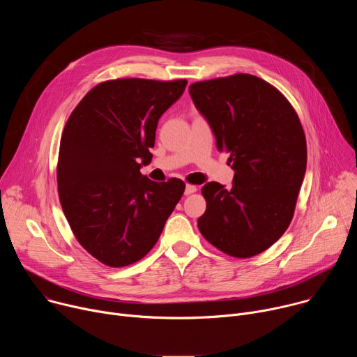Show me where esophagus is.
Wrapping results in <instances>:
<instances>
[{"instance_id": "1", "label": "esophagus", "mask_w": 357, "mask_h": 357, "mask_svg": "<svg viewBox=\"0 0 357 357\" xmlns=\"http://www.w3.org/2000/svg\"><path fill=\"white\" fill-rule=\"evenodd\" d=\"M196 186H193V185H186L185 186V195H192V193H195L196 192Z\"/></svg>"}]
</instances>
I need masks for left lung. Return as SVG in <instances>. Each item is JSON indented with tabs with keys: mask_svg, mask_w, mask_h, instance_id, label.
Masks as SVG:
<instances>
[{
	"mask_svg": "<svg viewBox=\"0 0 357 357\" xmlns=\"http://www.w3.org/2000/svg\"><path fill=\"white\" fill-rule=\"evenodd\" d=\"M197 112L229 154L233 186L202 188L206 212L197 227L229 256L247 259L271 247L288 229L307 171V141L288 100L252 75L189 86Z\"/></svg>",
	"mask_w": 357,
	"mask_h": 357,
	"instance_id": "obj_1",
	"label": "left lung"
}]
</instances>
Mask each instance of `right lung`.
I'll return each instance as SVG.
<instances>
[{
  "instance_id": "add662e5",
  "label": "right lung",
  "mask_w": 357,
  "mask_h": 357,
  "mask_svg": "<svg viewBox=\"0 0 357 357\" xmlns=\"http://www.w3.org/2000/svg\"><path fill=\"white\" fill-rule=\"evenodd\" d=\"M186 80L117 79L93 87L70 114L59 148L58 188L77 241L109 267H126L155 245L185 183L154 182L139 169L152 160L161 116Z\"/></svg>"
}]
</instances>
